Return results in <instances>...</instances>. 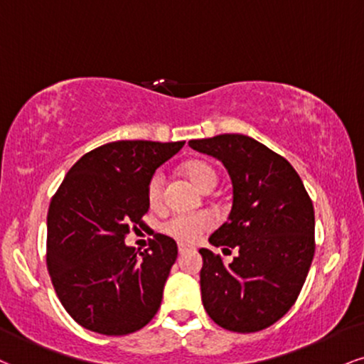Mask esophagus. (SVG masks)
<instances>
[{
  "label": "esophagus",
  "mask_w": 364,
  "mask_h": 364,
  "mask_svg": "<svg viewBox=\"0 0 364 364\" xmlns=\"http://www.w3.org/2000/svg\"><path fill=\"white\" fill-rule=\"evenodd\" d=\"M178 251L179 254H185L186 251H190V247H188L186 244H178Z\"/></svg>",
  "instance_id": "obj_1"
}]
</instances>
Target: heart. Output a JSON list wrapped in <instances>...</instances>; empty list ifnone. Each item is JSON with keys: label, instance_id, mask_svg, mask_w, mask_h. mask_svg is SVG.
Returning a JSON list of instances; mask_svg holds the SVG:
<instances>
[{"label": "heart", "instance_id": "obj_1", "mask_svg": "<svg viewBox=\"0 0 364 364\" xmlns=\"http://www.w3.org/2000/svg\"><path fill=\"white\" fill-rule=\"evenodd\" d=\"M183 171L188 178L191 179V183L201 191H210L213 190L218 181V176L215 169L212 168L205 161H188L183 166ZM164 196V176L163 173L152 174V178L149 179L147 185V201L151 207H159L163 203ZM213 227V217L210 213H176V215L169 217L168 220L163 222L161 230L164 232L169 237L179 240V242H195L201 235L205 234L208 229Z\"/></svg>", "mask_w": 364, "mask_h": 364}]
</instances>
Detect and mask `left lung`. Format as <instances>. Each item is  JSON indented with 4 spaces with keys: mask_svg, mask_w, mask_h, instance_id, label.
Masks as SVG:
<instances>
[{
    "mask_svg": "<svg viewBox=\"0 0 364 364\" xmlns=\"http://www.w3.org/2000/svg\"><path fill=\"white\" fill-rule=\"evenodd\" d=\"M229 171L234 201L229 220L210 244L237 247L225 264L200 249L201 301L213 322L232 332H257L278 322L299 299L315 252L312 200L293 166L242 134L190 140ZM228 247L225 248V246Z\"/></svg>",
    "mask_w": 364,
    "mask_h": 364,
    "instance_id": "obj_1",
    "label": "left lung"
}]
</instances>
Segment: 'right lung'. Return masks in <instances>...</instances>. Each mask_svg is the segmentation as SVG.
Here are the masks:
<instances>
[{
  "instance_id": "1",
  "label": "right lung",
  "mask_w": 364,
  "mask_h": 364,
  "mask_svg": "<svg viewBox=\"0 0 364 364\" xmlns=\"http://www.w3.org/2000/svg\"><path fill=\"white\" fill-rule=\"evenodd\" d=\"M185 142L117 140L90 151L65 174L47 213V269L60 304L80 326L125 336L152 321L178 257L154 234L144 252L124 242L142 227L147 185Z\"/></svg>"
}]
</instances>
